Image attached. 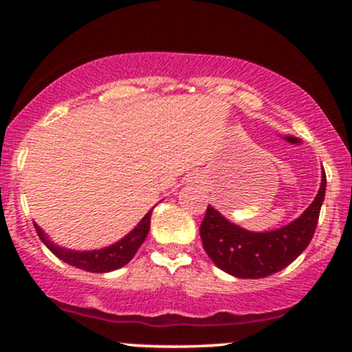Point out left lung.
I'll return each instance as SVG.
<instances>
[{"instance_id": "left-lung-1", "label": "left lung", "mask_w": 352, "mask_h": 352, "mask_svg": "<svg viewBox=\"0 0 352 352\" xmlns=\"http://www.w3.org/2000/svg\"><path fill=\"white\" fill-rule=\"evenodd\" d=\"M326 193V173L322 168L321 187L305 213L280 230L254 233L230 223L213 207H207L200 225L205 252L218 268L236 278H266L293 263L309 245Z\"/></svg>"}]
</instances>
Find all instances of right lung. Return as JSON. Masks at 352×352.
<instances>
[{
    "label": "right lung",
    "instance_id": "right-lung-1",
    "mask_svg": "<svg viewBox=\"0 0 352 352\" xmlns=\"http://www.w3.org/2000/svg\"><path fill=\"white\" fill-rule=\"evenodd\" d=\"M151 217L152 210L139 221V225H137L127 236H124L122 240L117 241L114 245L107 246V248L94 250V252H72V250L59 248V246H56L52 241H50L44 236L43 230L39 228L38 225H34V228L36 232H38L39 238L43 240V243L46 245L59 260H63L64 263L76 266V268L84 270V272L107 273L114 272L117 268H122L124 265H127L129 261L134 258L137 250L140 248L145 236H147L148 228H151Z\"/></svg>",
    "mask_w": 352,
    "mask_h": 352
}]
</instances>
